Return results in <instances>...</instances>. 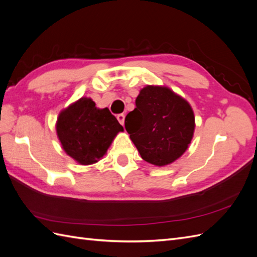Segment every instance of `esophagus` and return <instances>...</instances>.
Segmentation results:
<instances>
[{
	"label": "esophagus",
	"mask_w": 257,
	"mask_h": 257,
	"mask_svg": "<svg viewBox=\"0 0 257 257\" xmlns=\"http://www.w3.org/2000/svg\"><path fill=\"white\" fill-rule=\"evenodd\" d=\"M116 119H118V121L123 125V124H124V119H125V115H124L123 113H119L118 115H116Z\"/></svg>",
	"instance_id": "34e87169"
}]
</instances>
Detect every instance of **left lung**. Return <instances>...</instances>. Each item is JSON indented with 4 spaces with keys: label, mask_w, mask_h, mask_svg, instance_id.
Instances as JSON below:
<instances>
[{
    "label": "left lung",
    "mask_w": 257,
    "mask_h": 257,
    "mask_svg": "<svg viewBox=\"0 0 257 257\" xmlns=\"http://www.w3.org/2000/svg\"><path fill=\"white\" fill-rule=\"evenodd\" d=\"M135 104L125 116V130L142 158L157 166L180 158L195 127L190 104L168 88L152 85L141 91Z\"/></svg>",
    "instance_id": "8db88e82"
}]
</instances>
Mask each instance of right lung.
I'll return each instance as SVG.
<instances>
[{"label":"right lung","mask_w":257,"mask_h":257,"mask_svg":"<svg viewBox=\"0 0 257 257\" xmlns=\"http://www.w3.org/2000/svg\"><path fill=\"white\" fill-rule=\"evenodd\" d=\"M123 127L108 108L82 97L59 115L57 133L64 151L82 165L97 162Z\"/></svg>","instance_id":"right-lung-1"}]
</instances>
